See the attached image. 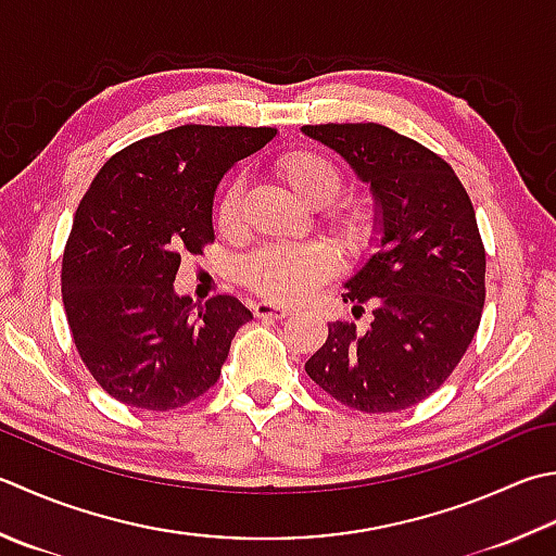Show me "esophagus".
<instances>
[{
	"mask_svg": "<svg viewBox=\"0 0 556 556\" xmlns=\"http://www.w3.org/2000/svg\"><path fill=\"white\" fill-rule=\"evenodd\" d=\"M253 313L257 315V318H275V320H279V318H289L293 311L287 308V306H277V303L260 301V303H255V306H253Z\"/></svg>",
	"mask_w": 556,
	"mask_h": 556,
	"instance_id": "esophagus-1",
	"label": "esophagus"
}]
</instances>
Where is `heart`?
Here are the masks:
<instances>
[{
	"mask_svg": "<svg viewBox=\"0 0 556 556\" xmlns=\"http://www.w3.org/2000/svg\"><path fill=\"white\" fill-rule=\"evenodd\" d=\"M281 180L306 200L311 206L328 204V226L346 250L362 253L378 236V212L366 200L334 202L342 190V170L318 151H289L279 159ZM243 180L233 178L222 192L216 206V222L224 231H233L241 222ZM337 269V257L330 245L320 241L275 243L253 250L243 257L241 277L260 296L279 303H291L306 296L311 289L330 279Z\"/></svg>",
	"mask_w": 556,
	"mask_h": 556,
	"instance_id": "heart-1",
	"label": "heart"
}]
</instances>
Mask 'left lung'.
Listing matches in <instances>:
<instances>
[{
	"mask_svg": "<svg viewBox=\"0 0 556 556\" xmlns=\"http://www.w3.org/2000/svg\"><path fill=\"white\" fill-rule=\"evenodd\" d=\"M301 129L371 185L380 231L342 293L352 313L371 303V325L330 323L306 374L358 412L407 409L443 386L480 328L486 257L472 202L439 154L386 125Z\"/></svg>",
	"mask_w": 556,
	"mask_h": 556,
	"instance_id": "obj_1",
	"label": "left lung"
}]
</instances>
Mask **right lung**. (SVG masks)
I'll return each instance as SVG.
<instances>
[{"mask_svg": "<svg viewBox=\"0 0 556 556\" xmlns=\"http://www.w3.org/2000/svg\"><path fill=\"white\" fill-rule=\"evenodd\" d=\"M275 127L182 125L139 139L98 170L62 255V301L76 352L108 395L168 412L222 376L241 301L194 311L173 289L180 257L214 241L212 204L224 173L275 139Z\"/></svg>", "mask_w": 556, "mask_h": 556, "instance_id": "right-lung-1", "label": "right lung"}]
</instances>
